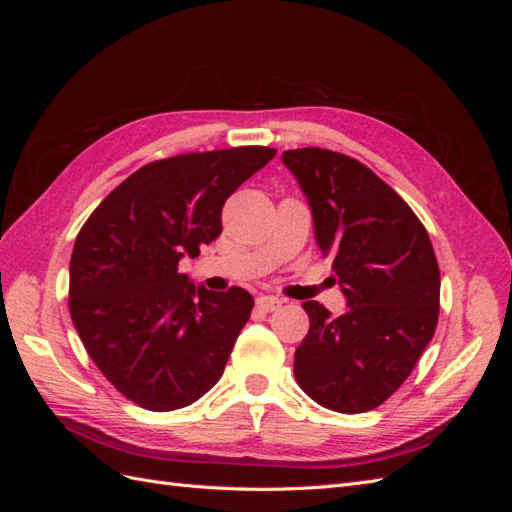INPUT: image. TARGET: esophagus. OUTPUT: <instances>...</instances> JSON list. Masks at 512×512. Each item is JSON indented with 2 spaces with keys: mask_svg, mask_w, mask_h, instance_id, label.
<instances>
[{
  "mask_svg": "<svg viewBox=\"0 0 512 512\" xmlns=\"http://www.w3.org/2000/svg\"><path fill=\"white\" fill-rule=\"evenodd\" d=\"M282 299L271 297V294H262V297L256 299V305L262 309V312H277L282 307Z\"/></svg>",
  "mask_w": 512,
  "mask_h": 512,
  "instance_id": "obj_1",
  "label": "esophagus"
}]
</instances>
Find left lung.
Wrapping results in <instances>:
<instances>
[{
    "instance_id": "8db88e82",
    "label": "left lung",
    "mask_w": 512,
    "mask_h": 512,
    "mask_svg": "<svg viewBox=\"0 0 512 512\" xmlns=\"http://www.w3.org/2000/svg\"><path fill=\"white\" fill-rule=\"evenodd\" d=\"M314 215L322 256L348 299L333 318L305 301L309 331L294 378L322 408L359 414L384 404L431 342L440 314V267L423 222L374 170L320 147L288 149Z\"/></svg>"
}]
</instances>
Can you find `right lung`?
Masks as SVG:
<instances>
[{
  "label": "right lung",
  "instance_id": "1",
  "mask_svg": "<svg viewBox=\"0 0 512 512\" xmlns=\"http://www.w3.org/2000/svg\"><path fill=\"white\" fill-rule=\"evenodd\" d=\"M271 147H235L156 160L89 215L70 258V316L115 389L151 412L194 404L224 374L252 294L211 292L179 260L222 235V207L269 160Z\"/></svg>",
  "mask_w": 512,
  "mask_h": 512
}]
</instances>
